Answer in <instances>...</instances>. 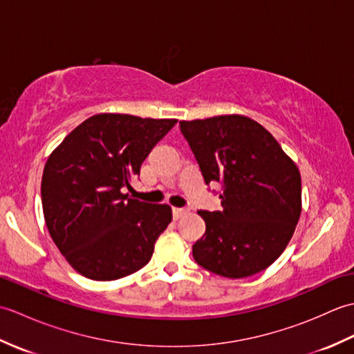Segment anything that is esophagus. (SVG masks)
Returning a JSON list of instances; mask_svg holds the SVG:
<instances>
[{"label":"esophagus","instance_id":"1","mask_svg":"<svg viewBox=\"0 0 354 354\" xmlns=\"http://www.w3.org/2000/svg\"><path fill=\"white\" fill-rule=\"evenodd\" d=\"M187 212H189V209H185V208H173V219L175 221L181 219L184 214H187Z\"/></svg>","mask_w":354,"mask_h":354}]
</instances>
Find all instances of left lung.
<instances>
[{
  "mask_svg": "<svg viewBox=\"0 0 354 354\" xmlns=\"http://www.w3.org/2000/svg\"><path fill=\"white\" fill-rule=\"evenodd\" d=\"M207 184L222 183L221 212H198L205 234L193 245L199 266L251 277L286 250L301 214V176L265 127L245 115L179 122Z\"/></svg>",
  "mask_w": 354,
  "mask_h": 354,
  "instance_id": "left-lung-1",
  "label": "left lung"
}]
</instances>
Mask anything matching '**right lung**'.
Returning <instances> with one entry per match:
<instances>
[{"label": "right lung", "instance_id": "right-lung-1", "mask_svg": "<svg viewBox=\"0 0 354 354\" xmlns=\"http://www.w3.org/2000/svg\"><path fill=\"white\" fill-rule=\"evenodd\" d=\"M178 120L97 114L71 131L48 156L41 196L45 223L65 260L91 280L137 272L171 222L167 204L122 193Z\"/></svg>", "mask_w": 354, "mask_h": 354}]
</instances>
